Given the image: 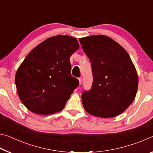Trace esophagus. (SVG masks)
I'll return each mask as SVG.
<instances>
[{
    "instance_id": "esophagus-1",
    "label": "esophagus",
    "mask_w": 153,
    "mask_h": 153,
    "mask_svg": "<svg viewBox=\"0 0 153 153\" xmlns=\"http://www.w3.org/2000/svg\"><path fill=\"white\" fill-rule=\"evenodd\" d=\"M78 79H79V84L81 85L82 83V77H79Z\"/></svg>"
}]
</instances>
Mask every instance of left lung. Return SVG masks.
<instances>
[{
	"mask_svg": "<svg viewBox=\"0 0 153 153\" xmlns=\"http://www.w3.org/2000/svg\"><path fill=\"white\" fill-rule=\"evenodd\" d=\"M92 65L93 82L82 93V105L90 115L110 118L122 113L134 101L138 76L126 51L112 38L94 35L79 38Z\"/></svg>",
	"mask_w": 153,
	"mask_h": 153,
	"instance_id": "1",
	"label": "left lung"
}]
</instances>
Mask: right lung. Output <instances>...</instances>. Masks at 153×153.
I'll use <instances>...</instances> for the list:
<instances>
[{
  "mask_svg": "<svg viewBox=\"0 0 153 153\" xmlns=\"http://www.w3.org/2000/svg\"><path fill=\"white\" fill-rule=\"evenodd\" d=\"M79 46L76 38L57 35L30 51L18 68L15 85L30 111L50 115L63 110L79 81L71 76L69 58Z\"/></svg>",
  "mask_w": 153,
  "mask_h": 153,
  "instance_id": "obj_1",
  "label": "right lung"
}]
</instances>
